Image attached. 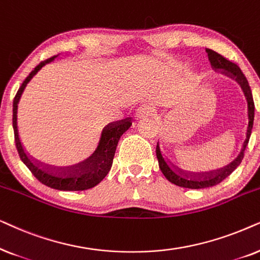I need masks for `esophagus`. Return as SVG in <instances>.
<instances>
[{"instance_id": "esophagus-1", "label": "esophagus", "mask_w": 260, "mask_h": 260, "mask_svg": "<svg viewBox=\"0 0 260 260\" xmlns=\"http://www.w3.org/2000/svg\"><path fill=\"white\" fill-rule=\"evenodd\" d=\"M155 114V109L150 105H141L136 112L137 119H144L147 116H153Z\"/></svg>"}]
</instances>
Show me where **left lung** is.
<instances>
[{
    "instance_id": "left-lung-1",
    "label": "left lung",
    "mask_w": 260,
    "mask_h": 260,
    "mask_svg": "<svg viewBox=\"0 0 260 260\" xmlns=\"http://www.w3.org/2000/svg\"><path fill=\"white\" fill-rule=\"evenodd\" d=\"M207 53H208V58L212 68L214 70L217 71L220 70L221 74L228 76V77L234 79L235 82H238V84L243 89L245 98L247 101V114H248V124H247V131H246V138H245L243 147H241L240 153L237 155V158L234 159L231 164L217 170L216 172H212L208 175H190L185 174L181 170L174 168V165H171L164 155L161 154L160 147L159 144H157V148H155V154H157L159 168L162 172V175L165 176L166 179L169 182L174 183V184L182 186V188H188V189H203V188H209V186H214L219 184L223 181L224 178L228 177L235 169L240 165L241 160L244 158V152L246 148L248 140H250L252 127H253V120H254V102H253V96H252V91L248 84L247 78L245 77V75L241 71V69L238 67L235 63H232L231 60L226 59L223 55L217 53V52L207 48Z\"/></svg>"
}]
</instances>
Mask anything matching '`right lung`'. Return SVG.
Returning <instances> with one entry per match:
<instances>
[{"mask_svg":"<svg viewBox=\"0 0 260 260\" xmlns=\"http://www.w3.org/2000/svg\"><path fill=\"white\" fill-rule=\"evenodd\" d=\"M54 58H57V55L38 65L17 90L13 103V128L15 144L23 164L36 176L38 181L50 188L63 190V191H82V190L94 188L108 175L110 168H112L117 143H119L121 136L131 127L132 121H131V117H128V119L107 124L102 129L101 136H100L92 153L85 160L78 162V164L71 166H51L43 164L38 159H34L28 153H26L25 148L22 147L21 141H20L19 131H17V106H19L20 99L23 94V90L30 82V79L41 70V68L53 61Z\"/></svg>","mask_w":260,"mask_h":260,"instance_id":"right-lung-1","label":"right lung"}]
</instances>
